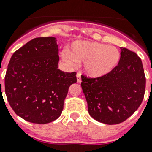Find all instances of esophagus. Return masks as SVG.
<instances>
[{"mask_svg": "<svg viewBox=\"0 0 152 152\" xmlns=\"http://www.w3.org/2000/svg\"><path fill=\"white\" fill-rule=\"evenodd\" d=\"M76 76H77V82H78V83H80V81H81V77H80V73H77Z\"/></svg>", "mask_w": 152, "mask_h": 152, "instance_id": "obj_1", "label": "esophagus"}]
</instances>
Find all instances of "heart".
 Returning <instances> with one entry per match:
<instances>
[{"instance_id": "heart-1", "label": "heart", "mask_w": 152, "mask_h": 152, "mask_svg": "<svg viewBox=\"0 0 152 152\" xmlns=\"http://www.w3.org/2000/svg\"><path fill=\"white\" fill-rule=\"evenodd\" d=\"M62 58L70 66L84 63V72L93 77H102L112 72L119 63L120 52L115 46L96 42H75L71 52H63Z\"/></svg>"}]
</instances>
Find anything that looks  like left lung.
Listing matches in <instances>:
<instances>
[{"label": "left lung", "mask_w": 152, "mask_h": 152, "mask_svg": "<svg viewBox=\"0 0 152 152\" xmlns=\"http://www.w3.org/2000/svg\"><path fill=\"white\" fill-rule=\"evenodd\" d=\"M120 59L107 75L98 77L81 75V88L89 114L96 121L119 124L141 105L145 91L142 62L136 53L121 47Z\"/></svg>", "instance_id": "1"}]
</instances>
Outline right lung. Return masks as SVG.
Listing matches in <instances>:
<instances>
[{"mask_svg":"<svg viewBox=\"0 0 152 152\" xmlns=\"http://www.w3.org/2000/svg\"><path fill=\"white\" fill-rule=\"evenodd\" d=\"M58 48L54 37H38L12 56L4 78L9 104L29 123L46 124L59 117L76 72L58 68Z\"/></svg>","mask_w":152,"mask_h":152,"instance_id":"obj_1","label":"right lung"}]
</instances>
